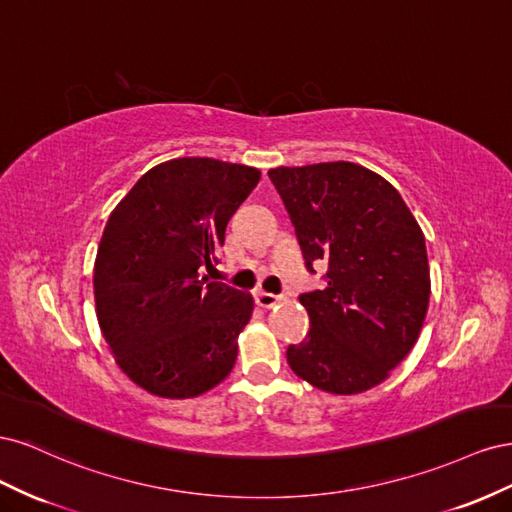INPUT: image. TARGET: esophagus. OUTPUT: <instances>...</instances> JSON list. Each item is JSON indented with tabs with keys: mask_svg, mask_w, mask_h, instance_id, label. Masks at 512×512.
<instances>
[{
	"mask_svg": "<svg viewBox=\"0 0 512 512\" xmlns=\"http://www.w3.org/2000/svg\"><path fill=\"white\" fill-rule=\"evenodd\" d=\"M256 301H258L260 307L271 309V307H275V305H280V303L284 301V297H280V294H273V292H258Z\"/></svg>",
	"mask_w": 512,
	"mask_h": 512,
	"instance_id": "esophagus-1",
	"label": "esophagus"
}]
</instances>
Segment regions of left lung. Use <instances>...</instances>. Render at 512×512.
Returning <instances> with one entry per match:
<instances>
[{"instance_id": "1", "label": "left lung", "mask_w": 512, "mask_h": 512, "mask_svg": "<svg viewBox=\"0 0 512 512\" xmlns=\"http://www.w3.org/2000/svg\"><path fill=\"white\" fill-rule=\"evenodd\" d=\"M307 269L327 262V288L299 297L312 329L286 350L316 389L363 393L406 359L429 305L421 226L384 177L352 162L269 170Z\"/></svg>"}]
</instances>
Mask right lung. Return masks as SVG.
Listing matches in <instances>:
<instances>
[{"mask_svg": "<svg viewBox=\"0 0 512 512\" xmlns=\"http://www.w3.org/2000/svg\"><path fill=\"white\" fill-rule=\"evenodd\" d=\"M260 170L213 158L168 160L136 181L102 232L96 314L117 365L166 399L218 386L237 361L254 299L200 275Z\"/></svg>", "mask_w": 512, "mask_h": 512, "instance_id": "add662e5", "label": "right lung"}]
</instances>
